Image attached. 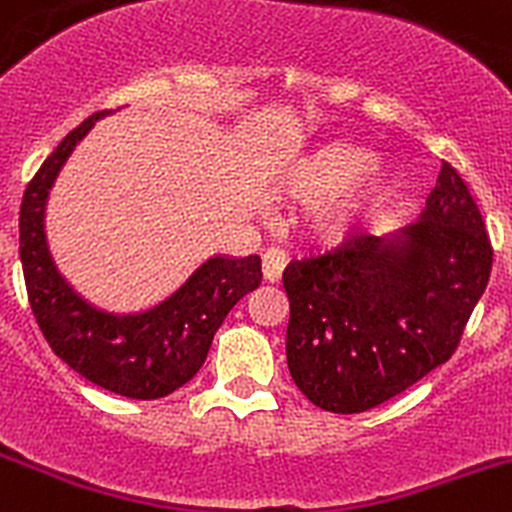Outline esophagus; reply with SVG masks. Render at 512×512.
<instances>
[{
  "instance_id": "1",
  "label": "esophagus",
  "mask_w": 512,
  "mask_h": 512,
  "mask_svg": "<svg viewBox=\"0 0 512 512\" xmlns=\"http://www.w3.org/2000/svg\"><path fill=\"white\" fill-rule=\"evenodd\" d=\"M287 265V257L282 250H267L265 255H262V277H265L267 282H277L282 277V270H285Z\"/></svg>"
}]
</instances>
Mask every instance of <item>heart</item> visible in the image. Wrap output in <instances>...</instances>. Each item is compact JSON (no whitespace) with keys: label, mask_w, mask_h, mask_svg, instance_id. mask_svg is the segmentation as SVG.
I'll return each instance as SVG.
<instances>
[{"label":"heart","mask_w":512,"mask_h":512,"mask_svg":"<svg viewBox=\"0 0 512 512\" xmlns=\"http://www.w3.org/2000/svg\"><path fill=\"white\" fill-rule=\"evenodd\" d=\"M370 152L362 147L345 145V142H330L307 155L297 157L295 162L282 170L275 182V195L292 202H315L331 195L354 179L358 180L347 191L317 205L310 217V230L320 245L337 247L345 245L357 232L360 222L365 220L372 202L388 187V175L380 167L370 166ZM366 175L362 176L361 172Z\"/></svg>","instance_id":"b5f03b06"}]
</instances>
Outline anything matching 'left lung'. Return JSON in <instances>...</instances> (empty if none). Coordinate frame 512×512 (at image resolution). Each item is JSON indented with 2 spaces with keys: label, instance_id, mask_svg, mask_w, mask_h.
Masks as SVG:
<instances>
[{
  "label": "left lung",
  "instance_id": "8db88e82",
  "mask_svg": "<svg viewBox=\"0 0 512 512\" xmlns=\"http://www.w3.org/2000/svg\"><path fill=\"white\" fill-rule=\"evenodd\" d=\"M490 267L483 215L443 162L415 225L352 237L285 267L292 380L310 403L340 415L395 398L450 360Z\"/></svg>",
  "mask_w": 512,
  "mask_h": 512
}]
</instances>
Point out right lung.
<instances>
[{
    "mask_svg": "<svg viewBox=\"0 0 512 512\" xmlns=\"http://www.w3.org/2000/svg\"><path fill=\"white\" fill-rule=\"evenodd\" d=\"M97 112L74 127L27 185L19 210V257L29 305L54 355L109 393L157 400L197 375L227 312L260 287V257L212 255L172 295L140 312H109L59 272L47 240V202Z\"/></svg>",
    "mask_w": 512,
    "mask_h": 512,
    "instance_id": "right-lung-1",
    "label": "right lung"
}]
</instances>
